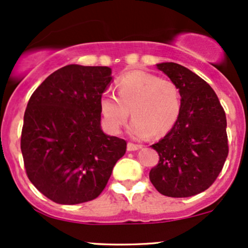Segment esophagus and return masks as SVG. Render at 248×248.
I'll return each instance as SVG.
<instances>
[{"mask_svg":"<svg viewBox=\"0 0 248 248\" xmlns=\"http://www.w3.org/2000/svg\"><path fill=\"white\" fill-rule=\"evenodd\" d=\"M141 145H137V143H133V142H128L127 143V151L133 152V151H138V149L141 148Z\"/></svg>","mask_w":248,"mask_h":248,"instance_id":"34e87169","label":"esophagus"}]
</instances>
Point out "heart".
Here are the masks:
<instances>
[{
  "label": "heart",
  "mask_w": 248,
  "mask_h": 248,
  "mask_svg": "<svg viewBox=\"0 0 248 248\" xmlns=\"http://www.w3.org/2000/svg\"><path fill=\"white\" fill-rule=\"evenodd\" d=\"M115 88L118 96L103 94L99 103L103 126L111 134H118L130 113L129 132L135 138L162 137L180 116V91L172 80L133 70L120 76Z\"/></svg>",
  "instance_id": "obj_1"
}]
</instances>
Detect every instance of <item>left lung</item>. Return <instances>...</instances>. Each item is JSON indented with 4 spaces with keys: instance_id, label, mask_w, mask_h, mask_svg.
Here are the masks:
<instances>
[{
    "instance_id": "left-lung-1",
    "label": "left lung",
    "mask_w": 248,
    "mask_h": 248,
    "mask_svg": "<svg viewBox=\"0 0 248 248\" xmlns=\"http://www.w3.org/2000/svg\"><path fill=\"white\" fill-rule=\"evenodd\" d=\"M179 87L181 113L174 127L152 145L159 162L149 180L170 198L197 195L212 186L228 155L226 114L216 92L192 70L174 62L156 64Z\"/></svg>"
}]
</instances>
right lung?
I'll list each match as a JSON object with an SVG mask.
<instances>
[{
  "mask_svg": "<svg viewBox=\"0 0 248 248\" xmlns=\"http://www.w3.org/2000/svg\"><path fill=\"white\" fill-rule=\"evenodd\" d=\"M108 67L68 64L32 93L24 111L21 151L29 180L45 197L76 205L99 197L124 139L101 129L100 99L111 81Z\"/></svg>",
  "mask_w": 248,
  "mask_h": 248,
  "instance_id": "add662e5",
  "label": "right lung"
}]
</instances>
